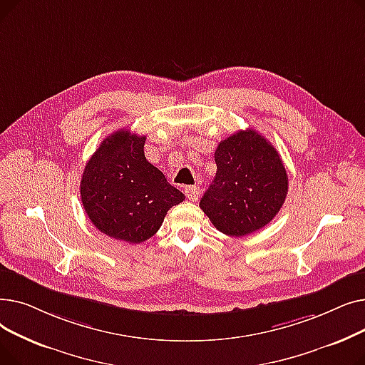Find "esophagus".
I'll return each mask as SVG.
<instances>
[{
	"label": "esophagus",
	"instance_id": "esophagus-1",
	"mask_svg": "<svg viewBox=\"0 0 365 365\" xmlns=\"http://www.w3.org/2000/svg\"><path fill=\"white\" fill-rule=\"evenodd\" d=\"M200 186L198 185H192V186H186L185 187V195L187 200L190 201H197L200 198Z\"/></svg>",
	"mask_w": 365,
	"mask_h": 365
}]
</instances>
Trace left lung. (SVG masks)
I'll return each mask as SVG.
<instances>
[{
	"label": "left lung",
	"instance_id": "8db88e82",
	"mask_svg": "<svg viewBox=\"0 0 365 365\" xmlns=\"http://www.w3.org/2000/svg\"><path fill=\"white\" fill-rule=\"evenodd\" d=\"M216 178L200 207L217 231L244 237L269 223L281 210L289 176L274 145L255 130H240L215 152Z\"/></svg>",
	"mask_w": 365,
	"mask_h": 365
}]
</instances>
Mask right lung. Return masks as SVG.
Returning <instances> with one entry per match:
<instances>
[{
    "instance_id": "1",
    "label": "right lung",
    "mask_w": 365,
    "mask_h": 365,
    "mask_svg": "<svg viewBox=\"0 0 365 365\" xmlns=\"http://www.w3.org/2000/svg\"><path fill=\"white\" fill-rule=\"evenodd\" d=\"M145 136L118 130L86 164L80 192L91 223L105 235L139 244L155 235L185 195L145 157Z\"/></svg>"
}]
</instances>
